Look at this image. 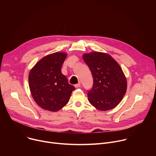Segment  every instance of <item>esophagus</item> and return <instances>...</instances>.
Here are the masks:
<instances>
[{"label": "esophagus", "instance_id": "34e87169", "mask_svg": "<svg viewBox=\"0 0 156 156\" xmlns=\"http://www.w3.org/2000/svg\"><path fill=\"white\" fill-rule=\"evenodd\" d=\"M80 86H81L80 83H78V84H75V87L76 88H78V87H80Z\"/></svg>", "mask_w": 156, "mask_h": 156}]
</instances>
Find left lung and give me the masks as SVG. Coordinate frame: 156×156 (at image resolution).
Wrapping results in <instances>:
<instances>
[{"label": "left lung", "mask_w": 156, "mask_h": 156, "mask_svg": "<svg viewBox=\"0 0 156 156\" xmlns=\"http://www.w3.org/2000/svg\"><path fill=\"white\" fill-rule=\"evenodd\" d=\"M83 58L93 78V87L87 91L89 101L102 111L115 108L122 100L127 88L120 66L106 53L90 52L83 54Z\"/></svg>", "instance_id": "left-lung-1"}]
</instances>
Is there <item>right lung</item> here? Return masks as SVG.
I'll use <instances>...</instances> for the list:
<instances>
[{
    "instance_id": "add662e5",
    "label": "right lung",
    "mask_w": 156,
    "mask_h": 156,
    "mask_svg": "<svg viewBox=\"0 0 156 156\" xmlns=\"http://www.w3.org/2000/svg\"><path fill=\"white\" fill-rule=\"evenodd\" d=\"M66 57L64 52H55L41 58L31 70L28 82L31 95L42 108L57 112L68 103L75 87L62 73Z\"/></svg>"
}]
</instances>
